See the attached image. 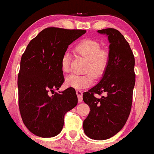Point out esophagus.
Returning <instances> with one entry per match:
<instances>
[{
  "label": "esophagus",
  "instance_id": "1",
  "mask_svg": "<svg viewBox=\"0 0 154 154\" xmlns=\"http://www.w3.org/2000/svg\"><path fill=\"white\" fill-rule=\"evenodd\" d=\"M76 94H77L78 99H79V102H82V101H83L82 92H81V91H79V90H78V91H76Z\"/></svg>",
  "mask_w": 154,
  "mask_h": 154
}]
</instances>
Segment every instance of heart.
I'll return each mask as SVG.
<instances>
[{
	"label": "heart",
	"mask_w": 154,
	"mask_h": 154,
	"mask_svg": "<svg viewBox=\"0 0 154 154\" xmlns=\"http://www.w3.org/2000/svg\"><path fill=\"white\" fill-rule=\"evenodd\" d=\"M75 51L78 55L87 60L83 75H72L66 77L65 84L68 87L83 89L89 87L96 79H100L105 73L109 65V53L101 50L99 42L92 39H84L75 45ZM61 69L63 73L70 72V56L68 52L61 58Z\"/></svg>",
	"instance_id": "1"
}]
</instances>
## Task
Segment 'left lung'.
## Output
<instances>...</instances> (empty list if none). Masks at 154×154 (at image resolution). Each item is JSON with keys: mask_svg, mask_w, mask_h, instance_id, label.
<instances>
[{"mask_svg": "<svg viewBox=\"0 0 154 154\" xmlns=\"http://www.w3.org/2000/svg\"><path fill=\"white\" fill-rule=\"evenodd\" d=\"M97 32L108 37L109 65L99 84L83 95L84 102L90 107L83 127L90 138L102 140L116 135L131 113L135 57L129 43L118 30L108 28ZM95 94L103 95L98 98Z\"/></svg>", "mask_w": 154, "mask_h": 154, "instance_id": "8db88e82", "label": "left lung"}]
</instances>
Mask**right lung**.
Masks as SVG:
<instances>
[{
    "label": "right lung",
    "instance_id": "add662e5",
    "mask_svg": "<svg viewBox=\"0 0 154 154\" xmlns=\"http://www.w3.org/2000/svg\"><path fill=\"white\" fill-rule=\"evenodd\" d=\"M86 32L48 27L30 41L22 55L18 75L19 111L25 126L37 136L58 135L64 115L77 105L73 88L55 91L65 81L61 69L63 54Z\"/></svg>",
    "mask_w": 154,
    "mask_h": 154
}]
</instances>
